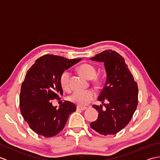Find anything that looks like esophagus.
Here are the masks:
<instances>
[{"label":"esophagus","instance_id":"1","mask_svg":"<svg viewBox=\"0 0 160 160\" xmlns=\"http://www.w3.org/2000/svg\"><path fill=\"white\" fill-rule=\"evenodd\" d=\"M87 108L85 107H80V106L77 107V110L78 111H84V110H86Z\"/></svg>","mask_w":160,"mask_h":160}]
</instances>
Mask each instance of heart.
Segmentation results:
<instances>
[{
  "instance_id": "obj_1",
  "label": "heart",
  "mask_w": 160,
  "mask_h": 160,
  "mask_svg": "<svg viewBox=\"0 0 160 160\" xmlns=\"http://www.w3.org/2000/svg\"><path fill=\"white\" fill-rule=\"evenodd\" d=\"M78 70L83 76L88 79H93L96 74L95 67L89 64H82L78 67ZM70 78L71 72L69 71H64L60 75V82L64 89L68 90L70 89ZM96 97V93L93 90L89 89L85 91H75L69 96V100L72 102L84 106L89 104L90 102Z\"/></svg>"
}]
</instances>
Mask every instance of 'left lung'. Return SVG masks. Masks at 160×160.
<instances>
[{
  "label": "left lung",
  "mask_w": 160,
  "mask_h": 160,
  "mask_svg": "<svg viewBox=\"0 0 160 160\" xmlns=\"http://www.w3.org/2000/svg\"><path fill=\"white\" fill-rule=\"evenodd\" d=\"M91 60L103 62L107 74L105 85L98 100L105 106L93 105L98 111L97 120L91 127L101 135H113L123 129L131 121L138 100L137 82L124 58L112 50L98 53ZM104 101H107L104 104Z\"/></svg>",
  "instance_id": "8db88e82"
}]
</instances>
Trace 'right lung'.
<instances>
[{
    "instance_id": "right-lung-1",
    "label": "right lung",
    "mask_w": 160,
    "mask_h": 160,
    "mask_svg": "<svg viewBox=\"0 0 160 160\" xmlns=\"http://www.w3.org/2000/svg\"><path fill=\"white\" fill-rule=\"evenodd\" d=\"M81 60L45 55L36 60L27 72L20 89V112L37 134L55 136L64 128L69 115L76 111V105L71 102L64 101L58 108L52 101L63 95L60 75Z\"/></svg>"
}]
</instances>
